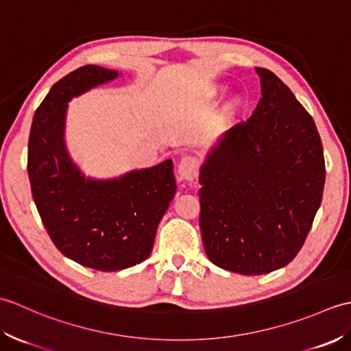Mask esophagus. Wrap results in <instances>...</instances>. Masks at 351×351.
I'll use <instances>...</instances> for the list:
<instances>
[{"label":"esophagus","instance_id":"esophagus-1","mask_svg":"<svg viewBox=\"0 0 351 351\" xmlns=\"http://www.w3.org/2000/svg\"><path fill=\"white\" fill-rule=\"evenodd\" d=\"M178 173H180L181 181H187V182L195 181L199 173V161L196 156L184 155L180 164H178Z\"/></svg>","mask_w":351,"mask_h":351}]
</instances>
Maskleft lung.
<instances>
[{
	"instance_id": "left-lung-1",
	"label": "left lung",
	"mask_w": 351,
	"mask_h": 351,
	"mask_svg": "<svg viewBox=\"0 0 351 351\" xmlns=\"http://www.w3.org/2000/svg\"><path fill=\"white\" fill-rule=\"evenodd\" d=\"M261 99L200 169V234L213 264L240 274L285 267L322 204L326 166L314 119L271 71Z\"/></svg>"
}]
</instances>
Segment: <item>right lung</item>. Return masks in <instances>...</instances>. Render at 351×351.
Wrapping results in <instances>:
<instances>
[{
	"label": "right lung",
	"instance_id": "add662e5",
	"mask_svg": "<svg viewBox=\"0 0 351 351\" xmlns=\"http://www.w3.org/2000/svg\"><path fill=\"white\" fill-rule=\"evenodd\" d=\"M116 77L87 64L57 81L36 110L28 138V178L45 229L64 256L99 271L123 270L151 255L176 191L171 160L121 180L92 181L66 154L68 101Z\"/></svg>",
	"mask_w": 351,
	"mask_h": 351
}]
</instances>
